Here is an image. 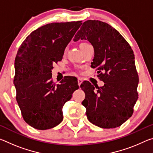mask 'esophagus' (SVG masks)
Returning a JSON list of instances; mask_svg holds the SVG:
<instances>
[{
	"mask_svg": "<svg viewBox=\"0 0 153 153\" xmlns=\"http://www.w3.org/2000/svg\"><path fill=\"white\" fill-rule=\"evenodd\" d=\"M77 82H78V85H79V86L80 85H81L82 83L83 80H82V79H81V78H78V79H77Z\"/></svg>",
	"mask_w": 153,
	"mask_h": 153,
	"instance_id": "1",
	"label": "esophagus"
}]
</instances>
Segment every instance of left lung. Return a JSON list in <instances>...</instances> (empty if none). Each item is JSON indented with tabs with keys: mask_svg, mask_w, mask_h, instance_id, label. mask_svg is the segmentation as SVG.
Instances as JSON below:
<instances>
[{
	"mask_svg": "<svg viewBox=\"0 0 153 153\" xmlns=\"http://www.w3.org/2000/svg\"><path fill=\"white\" fill-rule=\"evenodd\" d=\"M88 40L94 47L91 63L102 87L89 82L81 84L86 94L82 104L90 122L101 128H115L132 115L138 100L137 73L130 45L117 30L98 20L84 22L74 40Z\"/></svg>",
	"mask_w": 153,
	"mask_h": 153,
	"instance_id": "left-lung-1",
	"label": "left lung"
}]
</instances>
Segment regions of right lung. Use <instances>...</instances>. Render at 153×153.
Returning a JSON list of instances; mask_svg holds the SVG:
<instances>
[{
    "label": "right lung",
    "mask_w": 153,
    "mask_h": 153,
    "mask_svg": "<svg viewBox=\"0 0 153 153\" xmlns=\"http://www.w3.org/2000/svg\"><path fill=\"white\" fill-rule=\"evenodd\" d=\"M82 24L78 21L43 25L18 49L13 81L16 100L24 121L33 128L45 130L59 125L63 120L64 104L79 88L76 79L72 82L69 77L55 84L51 72Z\"/></svg>",
    "instance_id": "add662e5"
}]
</instances>
